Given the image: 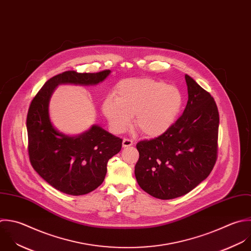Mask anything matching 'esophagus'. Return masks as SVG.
Returning <instances> with one entry per match:
<instances>
[{
	"label": "esophagus",
	"instance_id": "obj_1",
	"mask_svg": "<svg viewBox=\"0 0 251 251\" xmlns=\"http://www.w3.org/2000/svg\"><path fill=\"white\" fill-rule=\"evenodd\" d=\"M133 141L132 140H129V139H124L123 142H122V146L123 148H128V147H131L133 146Z\"/></svg>",
	"mask_w": 251,
	"mask_h": 251
}]
</instances>
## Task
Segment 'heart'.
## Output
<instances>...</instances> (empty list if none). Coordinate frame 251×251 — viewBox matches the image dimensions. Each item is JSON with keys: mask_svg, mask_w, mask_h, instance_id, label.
Instances as JSON below:
<instances>
[{"mask_svg": "<svg viewBox=\"0 0 251 251\" xmlns=\"http://www.w3.org/2000/svg\"><path fill=\"white\" fill-rule=\"evenodd\" d=\"M182 106L183 95L176 86L139 78L120 82L101 108L113 132H125L135 116V125L144 135L158 137L174 125Z\"/></svg>", "mask_w": 251, "mask_h": 251, "instance_id": "1", "label": "heart"}]
</instances>
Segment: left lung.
<instances>
[{
	"instance_id": "left-lung-1",
	"label": "left lung",
	"mask_w": 251,
	"mask_h": 251,
	"mask_svg": "<svg viewBox=\"0 0 251 251\" xmlns=\"http://www.w3.org/2000/svg\"><path fill=\"white\" fill-rule=\"evenodd\" d=\"M189 100L182 116L159 137L137 144L139 186L159 200L182 197L205 180L217 159L219 112L214 99L185 75Z\"/></svg>"
}]
</instances>
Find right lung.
I'll use <instances>...</instances> for the list:
<instances>
[{
    "mask_svg": "<svg viewBox=\"0 0 251 251\" xmlns=\"http://www.w3.org/2000/svg\"><path fill=\"white\" fill-rule=\"evenodd\" d=\"M110 72L65 71L55 75L44 84L29 106L26 127L30 162L47 183L63 194L82 196L100 186L106 164L120 151L122 140L99 125L76 136L59 132L50 118V97L58 85L93 86Z\"/></svg>",
    "mask_w": 251,
    "mask_h": 251,
    "instance_id": "add662e5",
    "label": "right lung"
}]
</instances>
